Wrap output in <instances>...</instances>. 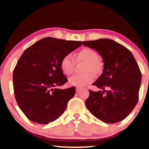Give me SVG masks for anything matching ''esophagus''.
I'll list each match as a JSON object with an SVG mask.
<instances>
[{
    "instance_id": "34e87169",
    "label": "esophagus",
    "mask_w": 149,
    "mask_h": 149,
    "mask_svg": "<svg viewBox=\"0 0 149 149\" xmlns=\"http://www.w3.org/2000/svg\"><path fill=\"white\" fill-rule=\"evenodd\" d=\"M80 90H81V88H76V92H79Z\"/></svg>"
}]
</instances>
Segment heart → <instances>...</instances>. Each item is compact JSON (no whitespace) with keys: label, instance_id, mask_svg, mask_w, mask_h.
Instances as JSON below:
<instances>
[{"label":"heart","instance_id":"heart-1","mask_svg":"<svg viewBox=\"0 0 149 149\" xmlns=\"http://www.w3.org/2000/svg\"><path fill=\"white\" fill-rule=\"evenodd\" d=\"M97 54L93 49L84 48L78 52L75 56L77 62H85L82 74H76L70 78V85L77 88H82L93 82L94 77L92 72L97 74L102 69V63L98 58ZM75 65L74 57L71 54H68L62 57L60 61V68L63 74L69 76L73 72Z\"/></svg>","mask_w":149,"mask_h":149}]
</instances>
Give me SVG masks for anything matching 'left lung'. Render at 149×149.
I'll return each mask as SVG.
<instances>
[{
	"label": "left lung",
	"instance_id": "left-lung-1",
	"mask_svg": "<svg viewBox=\"0 0 149 149\" xmlns=\"http://www.w3.org/2000/svg\"><path fill=\"white\" fill-rule=\"evenodd\" d=\"M82 44L95 49L104 63L103 73L93 84L103 90H89L86 107L105 123L122 121L134 109L139 99L141 72L136 60L128 49L111 39L83 41Z\"/></svg>",
	"mask_w": 149,
	"mask_h": 149
}]
</instances>
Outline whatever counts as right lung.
Returning a JSON list of instances; mask_svg holds the SVG:
<instances>
[{
    "label": "right lung",
    "mask_w": 149,
    "mask_h": 149,
    "mask_svg": "<svg viewBox=\"0 0 149 149\" xmlns=\"http://www.w3.org/2000/svg\"><path fill=\"white\" fill-rule=\"evenodd\" d=\"M82 46L80 41L44 38L29 47L13 72L15 97L31 121L47 124L64 113L76 91L59 89L68 80L60 68L62 57Z\"/></svg>",
    "instance_id": "1"
}]
</instances>
